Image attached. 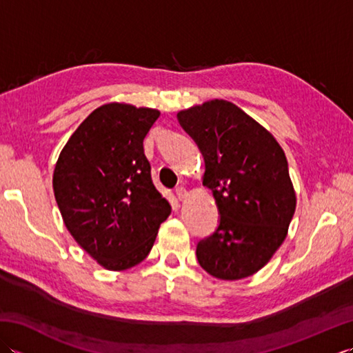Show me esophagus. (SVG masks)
<instances>
[{"instance_id":"esophagus-1","label":"esophagus","mask_w":353,"mask_h":353,"mask_svg":"<svg viewBox=\"0 0 353 353\" xmlns=\"http://www.w3.org/2000/svg\"><path fill=\"white\" fill-rule=\"evenodd\" d=\"M186 194H188V192H186V188H185L183 185L177 186V188H176V196L179 197V200H183L186 197Z\"/></svg>"}]
</instances>
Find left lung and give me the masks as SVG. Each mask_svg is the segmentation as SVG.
Returning <instances> with one entry per match:
<instances>
[{"mask_svg":"<svg viewBox=\"0 0 353 353\" xmlns=\"http://www.w3.org/2000/svg\"><path fill=\"white\" fill-rule=\"evenodd\" d=\"M177 119L203 154V185L220 215L214 234L197 243L199 264L224 281L252 276L279 249L294 215L283 150L234 103L206 101Z\"/></svg>","mask_w":353,"mask_h":353,"instance_id":"1","label":"left lung"}]
</instances>
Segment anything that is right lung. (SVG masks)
I'll list each match as a JSON object with an SVG mask.
<instances>
[{
    "label": "right lung",
    "instance_id": "add662e5",
    "mask_svg": "<svg viewBox=\"0 0 353 353\" xmlns=\"http://www.w3.org/2000/svg\"><path fill=\"white\" fill-rule=\"evenodd\" d=\"M157 118L154 109L104 104L71 134L56 163L52 188L65 226L108 270L144 261L171 214L142 145Z\"/></svg>",
    "mask_w": 353,
    "mask_h": 353
}]
</instances>
